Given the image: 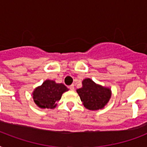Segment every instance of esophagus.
Wrapping results in <instances>:
<instances>
[{"label":"esophagus","mask_w":147,"mask_h":147,"mask_svg":"<svg viewBox=\"0 0 147 147\" xmlns=\"http://www.w3.org/2000/svg\"><path fill=\"white\" fill-rule=\"evenodd\" d=\"M69 88H70L71 91H74V85H70V86H69Z\"/></svg>","instance_id":"obj_1"}]
</instances>
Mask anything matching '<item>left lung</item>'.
<instances>
[{"instance_id": "8db88e82", "label": "left lung", "mask_w": 147, "mask_h": 147, "mask_svg": "<svg viewBox=\"0 0 147 147\" xmlns=\"http://www.w3.org/2000/svg\"><path fill=\"white\" fill-rule=\"evenodd\" d=\"M85 108L90 111L103 109L111 97V90L108 87L96 84L91 78L82 81V87L76 90Z\"/></svg>"}]
</instances>
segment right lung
Here are the masks:
<instances>
[{
	"label": "right lung",
	"mask_w": 147,
	"mask_h": 147,
	"mask_svg": "<svg viewBox=\"0 0 147 147\" xmlns=\"http://www.w3.org/2000/svg\"><path fill=\"white\" fill-rule=\"evenodd\" d=\"M67 91L69 88L62 83L47 79L33 92V101L40 108L53 109L56 107L62 94Z\"/></svg>",
	"instance_id": "right-lung-1"
}]
</instances>
